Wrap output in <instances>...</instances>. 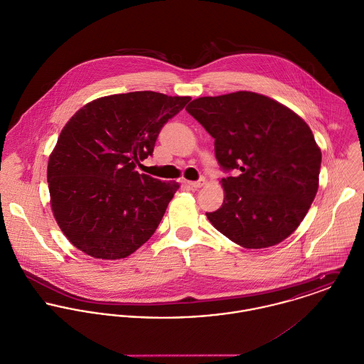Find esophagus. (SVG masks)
Wrapping results in <instances>:
<instances>
[{
    "label": "esophagus",
    "instance_id": "obj_1",
    "mask_svg": "<svg viewBox=\"0 0 364 364\" xmlns=\"http://www.w3.org/2000/svg\"><path fill=\"white\" fill-rule=\"evenodd\" d=\"M186 183H188V186H189L191 189H200V188L205 185V178H200L199 181H195V182L188 181Z\"/></svg>",
    "mask_w": 364,
    "mask_h": 364
}]
</instances>
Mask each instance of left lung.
Returning <instances> with one entry per match:
<instances>
[{"label":"left lung","mask_w":364,"mask_h":364,"mask_svg":"<svg viewBox=\"0 0 364 364\" xmlns=\"http://www.w3.org/2000/svg\"><path fill=\"white\" fill-rule=\"evenodd\" d=\"M214 139L224 202L206 213L232 242L260 250L296 231L318 191L321 150L309 124L264 95L238 91L186 106Z\"/></svg>","instance_id":"1"}]
</instances>
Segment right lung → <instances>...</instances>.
<instances>
[{
  "mask_svg": "<svg viewBox=\"0 0 364 364\" xmlns=\"http://www.w3.org/2000/svg\"><path fill=\"white\" fill-rule=\"evenodd\" d=\"M189 101L153 91L117 94L68 120L49 158L48 183L54 218L75 248L122 259L151 238L179 183L134 168L153 156L161 129Z\"/></svg>",
  "mask_w": 364,
  "mask_h": 364,
  "instance_id": "right-lung-1",
  "label": "right lung"
}]
</instances>
